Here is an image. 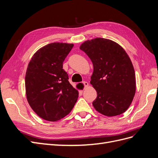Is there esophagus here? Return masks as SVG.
I'll return each mask as SVG.
<instances>
[{"instance_id": "esophagus-1", "label": "esophagus", "mask_w": 158, "mask_h": 158, "mask_svg": "<svg viewBox=\"0 0 158 158\" xmlns=\"http://www.w3.org/2000/svg\"><path fill=\"white\" fill-rule=\"evenodd\" d=\"M83 84H84V88H87V87H88V85H89V84L87 82H83Z\"/></svg>"}]
</instances>
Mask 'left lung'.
Masks as SVG:
<instances>
[{
  "mask_svg": "<svg viewBox=\"0 0 158 158\" xmlns=\"http://www.w3.org/2000/svg\"><path fill=\"white\" fill-rule=\"evenodd\" d=\"M80 49L92 60L90 84L97 92L93 106L105 116L125 112L136 93V78L130 57L117 43L98 37L84 41Z\"/></svg>",
  "mask_w": 158,
  "mask_h": 158,
  "instance_id": "8db88e82",
  "label": "left lung"
}]
</instances>
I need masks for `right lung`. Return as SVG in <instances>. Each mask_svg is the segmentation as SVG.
Masks as SVG:
<instances>
[{
	"mask_svg": "<svg viewBox=\"0 0 158 158\" xmlns=\"http://www.w3.org/2000/svg\"><path fill=\"white\" fill-rule=\"evenodd\" d=\"M73 44L51 43L38 49L28 64L25 77L27 102L38 116L57 121L72 111L78 91L69 82L63 69Z\"/></svg>",
	"mask_w": 158,
	"mask_h": 158,
	"instance_id": "right-lung-1",
	"label": "right lung"
}]
</instances>
